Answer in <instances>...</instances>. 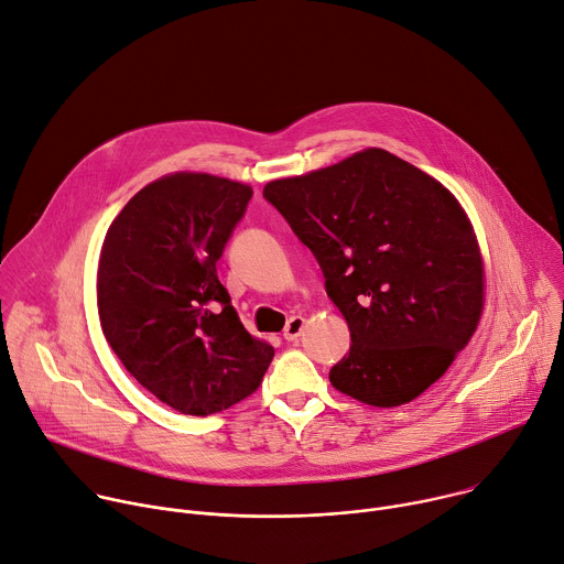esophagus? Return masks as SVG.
Returning <instances> with one entry per match:
<instances>
[{
    "mask_svg": "<svg viewBox=\"0 0 564 564\" xmlns=\"http://www.w3.org/2000/svg\"><path fill=\"white\" fill-rule=\"evenodd\" d=\"M304 325H306V321L302 316H293L284 327V338L286 340H297V336L304 332Z\"/></svg>",
    "mask_w": 564,
    "mask_h": 564,
    "instance_id": "1",
    "label": "esophagus"
}]
</instances>
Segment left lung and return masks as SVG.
<instances>
[{"label": "left lung", "mask_w": 564, "mask_h": 564, "mask_svg": "<svg viewBox=\"0 0 564 564\" xmlns=\"http://www.w3.org/2000/svg\"><path fill=\"white\" fill-rule=\"evenodd\" d=\"M264 197L311 248L351 334L332 386L397 408L440 381L484 314L486 273L457 197L381 148L275 178Z\"/></svg>", "instance_id": "8db88e82"}]
</instances>
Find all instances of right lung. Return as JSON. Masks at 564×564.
I'll use <instances>...</instances> for the list:
<instances>
[{
  "label": "right lung",
  "mask_w": 564,
  "mask_h": 564,
  "mask_svg": "<svg viewBox=\"0 0 564 564\" xmlns=\"http://www.w3.org/2000/svg\"><path fill=\"white\" fill-rule=\"evenodd\" d=\"M253 187L172 172L107 228L96 273L100 329L132 377L181 414L208 416L253 394L275 349L241 325L217 260Z\"/></svg>",
  "instance_id": "right-lung-1"
}]
</instances>
